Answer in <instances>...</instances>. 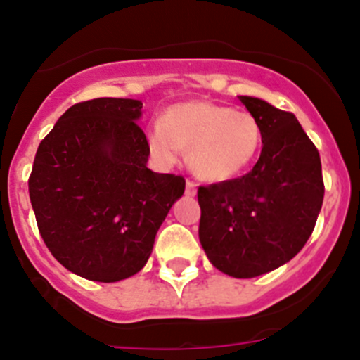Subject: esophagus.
I'll return each mask as SVG.
<instances>
[{
    "label": "esophagus",
    "instance_id": "obj_1",
    "mask_svg": "<svg viewBox=\"0 0 360 360\" xmlns=\"http://www.w3.org/2000/svg\"><path fill=\"white\" fill-rule=\"evenodd\" d=\"M184 191H186L188 197H195V195H197V184H195L193 181L188 179L186 181V190H184Z\"/></svg>",
    "mask_w": 360,
    "mask_h": 360
}]
</instances>
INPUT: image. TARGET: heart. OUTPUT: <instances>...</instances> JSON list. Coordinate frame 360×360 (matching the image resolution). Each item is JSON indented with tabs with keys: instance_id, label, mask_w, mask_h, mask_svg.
I'll use <instances>...</instances> for the list:
<instances>
[{
	"instance_id": "obj_1",
	"label": "heart",
	"mask_w": 360,
	"mask_h": 360,
	"mask_svg": "<svg viewBox=\"0 0 360 360\" xmlns=\"http://www.w3.org/2000/svg\"><path fill=\"white\" fill-rule=\"evenodd\" d=\"M148 146L160 163L177 162L181 150L205 181H226L252 163L261 146V129L248 111L209 101L174 104L148 129Z\"/></svg>"
}]
</instances>
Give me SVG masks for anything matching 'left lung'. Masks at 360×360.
Here are the masks:
<instances>
[{
  "label": "left lung",
  "instance_id": "obj_1",
  "mask_svg": "<svg viewBox=\"0 0 360 360\" xmlns=\"http://www.w3.org/2000/svg\"><path fill=\"white\" fill-rule=\"evenodd\" d=\"M261 129L259 160L237 179L198 188V237L210 263L252 278L291 261L315 228L324 181L319 151L296 116L240 96Z\"/></svg>",
  "mask_w": 360,
  "mask_h": 360
}]
</instances>
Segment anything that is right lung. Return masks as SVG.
<instances>
[{"mask_svg":"<svg viewBox=\"0 0 360 360\" xmlns=\"http://www.w3.org/2000/svg\"><path fill=\"white\" fill-rule=\"evenodd\" d=\"M143 103L99 97L71 106L39 143L29 198L52 256L94 282L143 270L184 177L148 169Z\"/></svg>","mask_w":360,"mask_h":360,"instance_id":"right-lung-1","label":"right lung"}]
</instances>
